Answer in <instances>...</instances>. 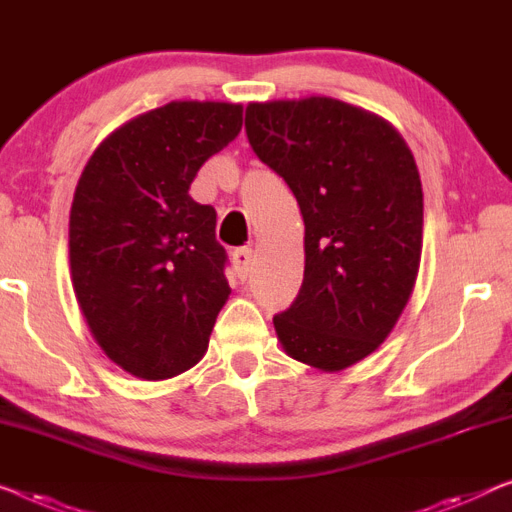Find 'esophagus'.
<instances>
[{
  "label": "esophagus",
  "instance_id": "esophagus-1",
  "mask_svg": "<svg viewBox=\"0 0 512 512\" xmlns=\"http://www.w3.org/2000/svg\"><path fill=\"white\" fill-rule=\"evenodd\" d=\"M232 262H234V271L241 280L248 278L250 269H253V250L250 248H236L232 253Z\"/></svg>",
  "mask_w": 512,
  "mask_h": 512
}]
</instances>
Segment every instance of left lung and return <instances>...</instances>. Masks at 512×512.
<instances>
[{
	"label": "left lung",
	"mask_w": 512,
	"mask_h": 512,
	"mask_svg": "<svg viewBox=\"0 0 512 512\" xmlns=\"http://www.w3.org/2000/svg\"><path fill=\"white\" fill-rule=\"evenodd\" d=\"M246 133L301 207L303 285L273 317L296 361L354 365L388 338L414 292L423 248V188L402 135L329 96L250 103Z\"/></svg>",
	"instance_id": "8db88e82"
}]
</instances>
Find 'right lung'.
<instances>
[{
    "mask_svg": "<svg viewBox=\"0 0 512 512\" xmlns=\"http://www.w3.org/2000/svg\"><path fill=\"white\" fill-rule=\"evenodd\" d=\"M241 124V105L172 101L112 131L80 174L73 292L94 340L135 377H177L207 352L232 289L216 209L188 190Z\"/></svg>",
    "mask_w": 512,
    "mask_h": 512,
    "instance_id": "right-lung-1",
    "label": "right lung"
}]
</instances>
